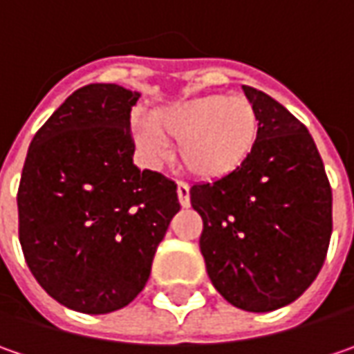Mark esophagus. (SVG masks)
<instances>
[{"mask_svg": "<svg viewBox=\"0 0 354 354\" xmlns=\"http://www.w3.org/2000/svg\"><path fill=\"white\" fill-rule=\"evenodd\" d=\"M178 200H180L182 207L190 206V186L184 182H178Z\"/></svg>", "mask_w": 354, "mask_h": 354, "instance_id": "34e87169", "label": "esophagus"}]
</instances>
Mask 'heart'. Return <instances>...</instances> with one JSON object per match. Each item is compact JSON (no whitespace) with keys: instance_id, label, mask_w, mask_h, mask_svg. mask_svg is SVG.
Listing matches in <instances>:
<instances>
[{"instance_id":"obj_1","label":"heart","mask_w":354,"mask_h":354,"mask_svg":"<svg viewBox=\"0 0 354 354\" xmlns=\"http://www.w3.org/2000/svg\"><path fill=\"white\" fill-rule=\"evenodd\" d=\"M131 134L150 162L164 160L168 140H178V164L190 176L216 182L238 172L252 156L259 116L243 97L204 95L162 106L150 115V122L134 118Z\"/></svg>"}]
</instances>
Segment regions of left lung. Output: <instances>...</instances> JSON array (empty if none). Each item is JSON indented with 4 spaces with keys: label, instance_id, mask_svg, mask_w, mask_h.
<instances>
[{
    "label": "left lung",
    "instance_id": "obj_1",
    "mask_svg": "<svg viewBox=\"0 0 354 354\" xmlns=\"http://www.w3.org/2000/svg\"><path fill=\"white\" fill-rule=\"evenodd\" d=\"M259 116L254 152L238 172L194 184L207 275L234 307L268 313L299 297L323 268L333 194L313 136L283 104L243 86Z\"/></svg>",
    "mask_w": 354,
    "mask_h": 354
}]
</instances>
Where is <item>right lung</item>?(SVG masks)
I'll return each instance as SVG.
<instances>
[{"label": "right lung", "mask_w": 354, "mask_h": 354, "mask_svg": "<svg viewBox=\"0 0 354 354\" xmlns=\"http://www.w3.org/2000/svg\"><path fill=\"white\" fill-rule=\"evenodd\" d=\"M140 93L81 86L33 136L21 172L19 243L61 305L102 315L147 285L178 202L176 184L134 166L131 111Z\"/></svg>", "instance_id": "obj_1"}]
</instances>
